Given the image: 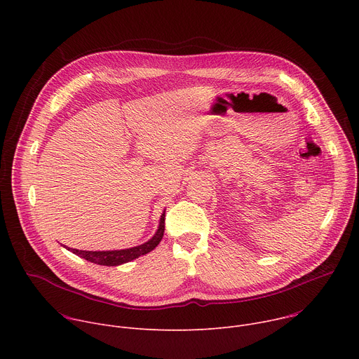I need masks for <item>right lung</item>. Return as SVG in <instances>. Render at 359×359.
Segmentation results:
<instances>
[{
	"mask_svg": "<svg viewBox=\"0 0 359 359\" xmlns=\"http://www.w3.org/2000/svg\"><path fill=\"white\" fill-rule=\"evenodd\" d=\"M165 233V213L161 217V223H159V229L156 231V234L153 236L147 243L140 244L137 247H132V248H126V250H114V251H83V250H76V248H68L69 251H72L74 254L79 255V257L99 264V266H121L123 263L132 262L143 254H147L149 251H151L155 248Z\"/></svg>",
	"mask_w": 359,
	"mask_h": 359,
	"instance_id": "obj_1",
	"label": "right lung"
}]
</instances>
